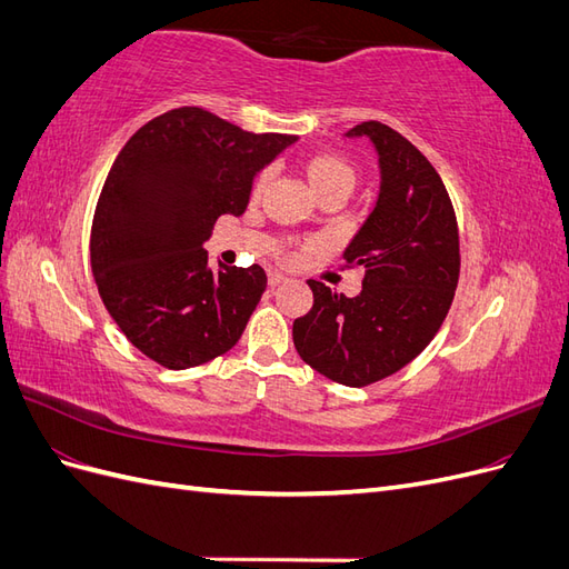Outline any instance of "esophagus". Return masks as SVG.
Wrapping results in <instances>:
<instances>
[{"label": "esophagus", "mask_w": 569, "mask_h": 569, "mask_svg": "<svg viewBox=\"0 0 569 569\" xmlns=\"http://www.w3.org/2000/svg\"><path fill=\"white\" fill-rule=\"evenodd\" d=\"M287 278L284 274H280V272H268V284L270 287H278V284H282Z\"/></svg>", "instance_id": "obj_1"}]
</instances>
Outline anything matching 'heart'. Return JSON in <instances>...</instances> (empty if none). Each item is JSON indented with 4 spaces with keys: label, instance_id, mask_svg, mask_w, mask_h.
Segmentation results:
<instances>
[{
    "label": "heart",
    "instance_id": "b5f03b06",
    "mask_svg": "<svg viewBox=\"0 0 569 569\" xmlns=\"http://www.w3.org/2000/svg\"><path fill=\"white\" fill-rule=\"evenodd\" d=\"M306 176L311 187L316 189L318 197L325 194H351V189L356 187V170L349 161H343L341 157H332V153H318L311 161L306 163ZM270 178V170H261L253 180V197L261 194V189L266 187Z\"/></svg>",
    "mask_w": 569,
    "mask_h": 569
}]
</instances>
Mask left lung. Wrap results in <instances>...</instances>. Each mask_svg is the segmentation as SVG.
Wrapping results in <instances>:
<instances>
[{
	"label": "left lung",
	"mask_w": 569,
	"mask_h": 569,
	"mask_svg": "<svg viewBox=\"0 0 569 569\" xmlns=\"http://www.w3.org/2000/svg\"><path fill=\"white\" fill-rule=\"evenodd\" d=\"M347 137H368L380 161L375 209L343 251V261L366 270L363 289L349 299L308 280L313 308L295 320L291 337L327 380L366 387L435 339L458 287L460 249L449 192L403 134L368 120Z\"/></svg>",
	"instance_id": "1"
}]
</instances>
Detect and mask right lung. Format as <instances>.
<instances>
[{"label": "right lung", "instance_id": "add662e5", "mask_svg": "<svg viewBox=\"0 0 569 569\" xmlns=\"http://www.w3.org/2000/svg\"><path fill=\"white\" fill-rule=\"evenodd\" d=\"M295 142L182 107L149 120L120 149L97 201L90 261L101 301L134 349L184 370L239 341L266 272L211 270L203 242L222 213H244L258 170Z\"/></svg>", "mask_w": 569, "mask_h": 569}]
</instances>
